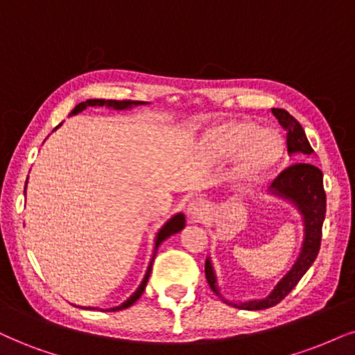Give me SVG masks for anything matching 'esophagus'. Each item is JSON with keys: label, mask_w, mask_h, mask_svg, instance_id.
I'll use <instances>...</instances> for the list:
<instances>
[{"label": "esophagus", "mask_w": 355, "mask_h": 355, "mask_svg": "<svg viewBox=\"0 0 355 355\" xmlns=\"http://www.w3.org/2000/svg\"><path fill=\"white\" fill-rule=\"evenodd\" d=\"M207 212V202L204 199H194L191 200L189 205H187V216H189L192 220H199L202 218Z\"/></svg>", "instance_id": "34e87169"}]
</instances>
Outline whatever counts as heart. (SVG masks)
<instances>
[{
    "label": "heart",
    "mask_w": 355,
    "mask_h": 355,
    "mask_svg": "<svg viewBox=\"0 0 355 355\" xmlns=\"http://www.w3.org/2000/svg\"><path fill=\"white\" fill-rule=\"evenodd\" d=\"M212 155L217 159L240 156L237 178L242 181H257L282 159L283 141L277 133L260 130L250 121H234L214 133Z\"/></svg>",
    "instance_id": "1"
}]
</instances>
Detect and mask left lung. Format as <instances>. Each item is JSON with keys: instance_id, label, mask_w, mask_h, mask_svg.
Masks as SVG:
<instances>
[{"instance_id": "obj_1", "label": "left lung", "mask_w": 355, "mask_h": 355, "mask_svg": "<svg viewBox=\"0 0 355 355\" xmlns=\"http://www.w3.org/2000/svg\"><path fill=\"white\" fill-rule=\"evenodd\" d=\"M271 113L277 116L278 123L286 130V148L290 155H298L300 159H306V156L313 155V148L306 138L303 126L298 123L295 116L283 108H271ZM271 194H277L279 198L291 200L298 207L304 220V242L301 253L293 265V268L282 278L275 290L263 300H252L245 303H229L222 298L216 284V275L211 260H205V278H207L209 286L216 295L220 296L225 303L239 309H266L271 306L278 304L284 300V296L290 293L293 288L298 284L303 275L309 270L313 261L316 260L319 247H321L322 237V222L326 217V192L322 186V173L321 169L311 163H295L283 169L277 178L273 179L270 186Z\"/></svg>"}]
</instances>
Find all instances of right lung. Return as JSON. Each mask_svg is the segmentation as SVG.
Segmentation results:
<instances>
[{
	"label": "right lung",
	"mask_w": 355,
	"mask_h": 355,
	"mask_svg": "<svg viewBox=\"0 0 355 355\" xmlns=\"http://www.w3.org/2000/svg\"><path fill=\"white\" fill-rule=\"evenodd\" d=\"M141 103H143V102H133V100H103V98H92V100H85V102L78 103L77 107L73 108L72 115H76V113L85 110L87 107H112V108H115V110H125V108H131V107H133V105H141ZM26 184H28V181H26ZM184 225H186L184 214H176V216H174L173 218H169V220L166 222V224L163 225V229L157 232V235H156V243H155V253H156V250H157V247H159V245L163 243L166 239L171 237V235H173V234H178L179 230L184 229ZM151 266H153V260L150 261V266H148L146 275H144L143 282H141V284H139L138 290L135 291L133 295H131L130 298L126 300L123 304L115 306V308H112L110 311H121V309L130 308L131 304L137 303V300H139V296L143 295L144 288H146L148 278H150V273H151ZM89 309H92V308H89Z\"/></svg>",
	"instance_id": "add662e5"
}]
</instances>
